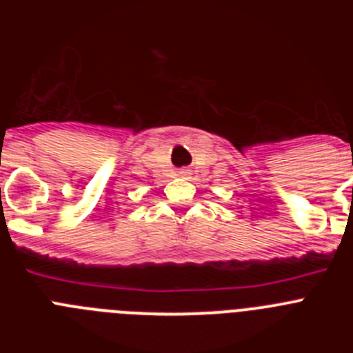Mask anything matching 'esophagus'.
Instances as JSON below:
<instances>
[{
  "instance_id": "34e87169",
  "label": "esophagus",
  "mask_w": 353,
  "mask_h": 353,
  "mask_svg": "<svg viewBox=\"0 0 353 353\" xmlns=\"http://www.w3.org/2000/svg\"><path fill=\"white\" fill-rule=\"evenodd\" d=\"M187 173V171H182V174H185Z\"/></svg>"
}]
</instances>
